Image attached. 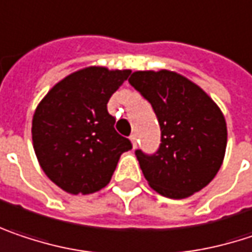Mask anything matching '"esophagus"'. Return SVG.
<instances>
[{"mask_svg":"<svg viewBox=\"0 0 252 252\" xmlns=\"http://www.w3.org/2000/svg\"><path fill=\"white\" fill-rule=\"evenodd\" d=\"M129 140H131L132 149H135V147H137V135H135V134H132V135L129 137Z\"/></svg>","mask_w":252,"mask_h":252,"instance_id":"34e87169","label":"esophagus"}]
</instances>
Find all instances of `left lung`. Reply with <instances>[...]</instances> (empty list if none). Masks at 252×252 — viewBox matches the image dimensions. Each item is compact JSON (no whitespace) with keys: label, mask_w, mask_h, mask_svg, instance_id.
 Here are the masks:
<instances>
[{"label":"left lung","mask_w":252,"mask_h":252,"mask_svg":"<svg viewBox=\"0 0 252 252\" xmlns=\"http://www.w3.org/2000/svg\"><path fill=\"white\" fill-rule=\"evenodd\" d=\"M128 80L151 103L161 128L156 154L135 151L150 188L170 199L202 190L225 157L228 132L220 108L200 86L173 70H137Z\"/></svg>","instance_id":"1"}]
</instances>
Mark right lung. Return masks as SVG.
Segmentation results:
<instances>
[{"instance_id":"obj_1","label":"right lung","mask_w":252,"mask_h":252,"mask_svg":"<svg viewBox=\"0 0 252 252\" xmlns=\"http://www.w3.org/2000/svg\"><path fill=\"white\" fill-rule=\"evenodd\" d=\"M129 69L88 66L58 83L38 102L32 137L38 164L62 190L89 194L105 188L123 153L132 149L106 103Z\"/></svg>"}]
</instances>
